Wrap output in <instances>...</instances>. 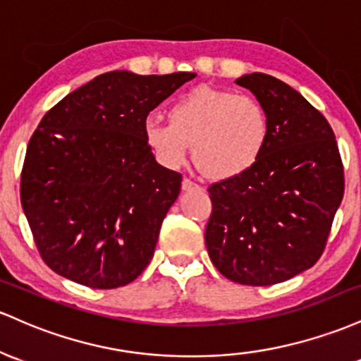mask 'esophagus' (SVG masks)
Wrapping results in <instances>:
<instances>
[{
	"mask_svg": "<svg viewBox=\"0 0 361 361\" xmlns=\"http://www.w3.org/2000/svg\"><path fill=\"white\" fill-rule=\"evenodd\" d=\"M194 189H200V185L196 182H192L191 179L182 180V191H194Z\"/></svg>",
	"mask_w": 361,
	"mask_h": 361,
	"instance_id": "esophagus-1",
	"label": "esophagus"
}]
</instances>
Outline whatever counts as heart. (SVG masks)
I'll use <instances>...</instances> for the list:
<instances>
[{"label": "heart", "mask_w": 361, "mask_h": 361, "mask_svg": "<svg viewBox=\"0 0 361 361\" xmlns=\"http://www.w3.org/2000/svg\"><path fill=\"white\" fill-rule=\"evenodd\" d=\"M169 123L149 116L143 137L159 164L180 169L192 147L194 161L212 179H232L261 159L269 119L254 97L220 88H194L172 104Z\"/></svg>", "instance_id": "obj_1"}]
</instances>
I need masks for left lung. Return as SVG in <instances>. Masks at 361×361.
<instances>
[{"label": "left lung", "instance_id": "left-lung-1", "mask_svg": "<svg viewBox=\"0 0 361 361\" xmlns=\"http://www.w3.org/2000/svg\"><path fill=\"white\" fill-rule=\"evenodd\" d=\"M235 83L264 107L269 137L252 169L209 185L204 240L225 278L268 286L322 256L344 194L343 161L326 117L290 85L264 73Z\"/></svg>", "mask_w": 361, "mask_h": 361}]
</instances>
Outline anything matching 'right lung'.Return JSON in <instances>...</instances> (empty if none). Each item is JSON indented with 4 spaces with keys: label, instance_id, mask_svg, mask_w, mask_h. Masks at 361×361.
<instances>
[{
    "label": "right lung",
    "instance_id": "obj_1",
    "mask_svg": "<svg viewBox=\"0 0 361 361\" xmlns=\"http://www.w3.org/2000/svg\"><path fill=\"white\" fill-rule=\"evenodd\" d=\"M194 76L109 71L42 117L28 141L20 200L54 273L111 290L149 264L182 176L157 164L143 123Z\"/></svg>",
    "mask_w": 361,
    "mask_h": 361
}]
</instances>
